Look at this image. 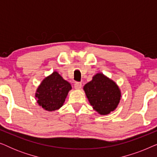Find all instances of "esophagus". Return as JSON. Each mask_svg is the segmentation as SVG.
<instances>
[{
  "label": "esophagus",
  "mask_w": 157,
  "mask_h": 157,
  "mask_svg": "<svg viewBox=\"0 0 157 157\" xmlns=\"http://www.w3.org/2000/svg\"><path fill=\"white\" fill-rule=\"evenodd\" d=\"M81 86H82V83H81V82H75V83H74V88L76 89H81Z\"/></svg>",
  "instance_id": "esophagus-1"
}]
</instances>
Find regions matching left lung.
Wrapping results in <instances>:
<instances>
[{"label":"left lung","instance_id":"8db88e82","mask_svg":"<svg viewBox=\"0 0 157 157\" xmlns=\"http://www.w3.org/2000/svg\"><path fill=\"white\" fill-rule=\"evenodd\" d=\"M83 89L94 110L101 115L109 114L114 110L121 98L117 85L101 74L95 75Z\"/></svg>","mask_w":157,"mask_h":157}]
</instances>
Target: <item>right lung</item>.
Wrapping results in <instances>:
<instances>
[{
    "mask_svg": "<svg viewBox=\"0 0 157 157\" xmlns=\"http://www.w3.org/2000/svg\"><path fill=\"white\" fill-rule=\"evenodd\" d=\"M71 86L56 71L46 77L36 94L38 104L46 111H52L63 106Z\"/></svg>",
    "mask_w": 157,
    "mask_h": 157,
    "instance_id": "1",
    "label": "right lung"
}]
</instances>
